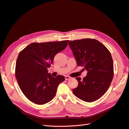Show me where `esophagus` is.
<instances>
[{"label": "esophagus", "instance_id": "obj_1", "mask_svg": "<svg viewBox=\"0 0 129 129\" xmlns=\"http://www.w3.org/2000/svg\"><path fill=\"white\" fill-rule=\"evenodd\" d=\"M71 78H72L71 77H70V76H65V80H68L71 79Z\"/></svg>", "mask_w": 129, "mask_h": 129}]
</instances>
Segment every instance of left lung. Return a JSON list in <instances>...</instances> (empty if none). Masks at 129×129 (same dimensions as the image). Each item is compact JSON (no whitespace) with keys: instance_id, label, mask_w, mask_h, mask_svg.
I'll return each instance as SVG.
<instances>
[{"instance_id":"left-lung-1","label":"left lung","mask_w":129,"mask_h":129,"mask_svg":"<svg viewBox=\"0 0 129 129\" xmlns=\"http://www.w3.org/2000/svg\"><path fill=\"white\" fill-rule=\"evenodd\" d=\"M68 45L77 66L88 72L83 80L76 77L79 84L73 89L74 94L87 102L96 101L106 92L114 76L111 53L102 43L93 39L70 41Z\"/></svg>"}]
</instances>
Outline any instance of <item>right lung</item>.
<instances>
[{"instance_id": "add662e5", "label": "right lung", "mask_w": 129, "mask_h": 129, "mask_svg": "<svg viewBox=\"0 0 129 129\" xmlns=\"http://www.w3.org/2000/svg\"><path fill=\"white\" fill-rule=\"evenodd\" d=\"M69 40L33 42L19 53L15 64V76L24 95L31 102L42 105L51 101L58 84L65 80L48 73L54 56L67 46Z\"/></svg>"}]
</instances>
